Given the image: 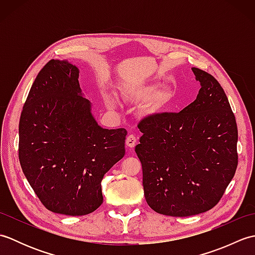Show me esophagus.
<instances>
[{"mask_svg":"<svg viewBox=\"0 0 255 255\" xmlns=\"http://www.w3.org/2000/svg\"><path fill=\"white\" fill-rule=\"evenodd\" d=\"M136 143H137V138H136V136H134V134H129V136L127 137V139H126L127 147L133 148L134 145H136Z\"/></svg>","mask_w":255,"mask_h":255,"instance_id":"34e87169","label":"esophagus"}]
</instances>
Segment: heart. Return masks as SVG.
Instances as JSON below:
<instances>
[{
    "instance_id": "b5f03b06",
    "label": "heart",
    "mask_w": 255,
    "mask_h": 255,
    "mask_svg": "<svg viewBox=\"0 0 255 255\" xmlns=\"http://www.w3.org/2000/svg\"><path fill=\"white\" fill-rule=\"evenodd\" d=\"M123 97L126 101L130 102H142L150 100L147 105L148 114H156L170 104L173 99V92L170 89H156L155 85H143L137 86L129 91H123ZM105 104L110 108H115L117 102L111 95L104 96Z\"/></svg>"
}]
</instances>
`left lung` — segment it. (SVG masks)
<instances>
[{
	"label": "left lung",
	"instance_id": "obj_1",
	"mask_svg": "<svg viewBox=\"0 0 255 255\" xmlns=\"http://www.w3.org/2000/svg\"><path fill=\"white\" fill-rule=\"evenodd\" d=\"M192 70L200 84L196 100L180 113L140 122L134 149L148 205L173 217L215 207L238 165V128L225 91L211 74Z\"/></svg>",
	"mask_w": 255,
	"mask_h": 255
}]
</instances>
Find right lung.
<instances>
[{
	"instance_id": "right-lung-1",
	"label": "right lung",
	"mask_w": 255,
	"mask_h": 255,
	"mask_svg": "<svg viewBox=\"0 0 255 255\" xmlns=\"http://www.w3.org/2000/svg\"><path fill=\"white\" fill-rule=\"evenodd\" d=\"M79 72L67 60L48 62L31 85L18 127V158L29 185L48 210L68 216L102 205L101 182L124 158L127 134L97 124Z\"/></svg>"
}]
</instances>
